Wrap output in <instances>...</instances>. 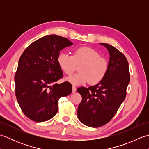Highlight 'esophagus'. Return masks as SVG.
I'll use <instances>...</instances> for the list:
<instances>
[{"label": "esophagus", "mask_w": 149, "mask_h": 149, "mask_svg": "<svg viewBox=\"0 0 149 149\" xmlns=\"http://www.w3.org/2000/svg\"><path fill=\"white\" fill-rule=\"evenodd\" d=\"M75 91H76V87H75V86H72V92L75 93Z\"/></svg>", "instance_id": "34e87169"}]
</instances>
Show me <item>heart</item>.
<instances>
[{"label": "heart", "instance_id": "b5f03b06", "mask_svg": "<svg viewBox=\"0 0 149 149\" xmlns=\"http://www.w3.org/2000/svg\"><path fill=\"white\" fill-rule=\"evenodd\" d=\"M57 62L66 74L70 75L74 70L75 64L79 65V73L66 78V81L73 85H81L90 82L91 84L100 83L108 71L107 60L100 56L96 50L88 47H81L75 49L74 55L66 52H60Z\"/></svg>", "mask_w": 149, "mask_h": 149}]
</instances>
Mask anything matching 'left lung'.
<instances>
[{
	"mask_svg": "<svg viewBox=\"0 0 149 149\" xmlns=\"http://www.w3.org/2000/svg\"><path fill=\"white\" fill-rule=\"evenodd\" d=\"M100 44L106 47L110 56L106 77L93 86L77 90L82 96L77 109L78 118L91 127H100L112 119L125 99L130 81L125 56L109 44Z\"/></svg>",
	"mask_w": 149,
	"mask_h": 149,
	"instance_id": "8db88e82",
	"label": "left lung"
}]
</instances>
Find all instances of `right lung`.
<instances>
[{"label":"right lung","instance_id":"right-lung-1","mask_svg":"<svg viewBox=\"0 0 149 149\" xmlns=\"http://www.w3.org/2000/svg\"><path fill=\"white\" fill-rule=\"evenodd\" d=\"M68 39L56 34L36 40L24 50L15 75V94L22 112L36 122L49 120L58 111V100L72 93L68 82H56L63 76L57 58Z\"/></svg>","mask_w":149,"mask_h":149}]
</instances>
